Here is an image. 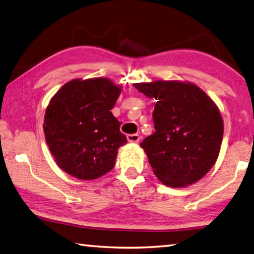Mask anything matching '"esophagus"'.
Segmentation results:
<instances>
[{
  "label": "esophagus",
  "instance_id": "34e87169",
  "mask_svg": "<svg viewBox=\"0 0 254 254\" xmlns=\"http://www.w3.org/2000/svg\"><path fill=\"white\" fill-rule=\"evenodd\" d=\"M127 140L131 143H137L140 140V136L138 133H131V134H127Z\"/></svg>",
  "mask_w": 254,
  "mask_h": 254
}]
</instances>
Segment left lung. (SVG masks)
I'll list each match as a JSON object with an SVG mask.
<instances>
[{"label": "left lung", "instance_id": "8db88e82", "mask_svg": "<svg viewBox=\"0 0 254 254\" xmlns=\"http://www.w3.org/2000/svg\"><path fill=\"white\" fill-rule=\"evenodd\" d=\"M155 99V131L140 143L155 176L168 187L198 182L215 164L224 124L216 104L191 82L163 81L133 84Z\"/></svg>", "mask_w": 254, "mask_h": 254}]
</instances>
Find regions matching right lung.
<instances>
[{"label": "right lung", "instance_id": "obj_1", "mask_svg": "<svg viewBox=\"0 0 254 254\" xmlns=\"http://www.w3.org/2000/svg\"><path fill=\"white\" fill-rule=\"evenodd\" d=\"M121 91L108 78L74 79L51 99L43 129L61 170L92 180L114 167L117 150L127 142L111 112Z\"/></svg>", "mask_w": 254, "mask_h": 254}]
</instances>
